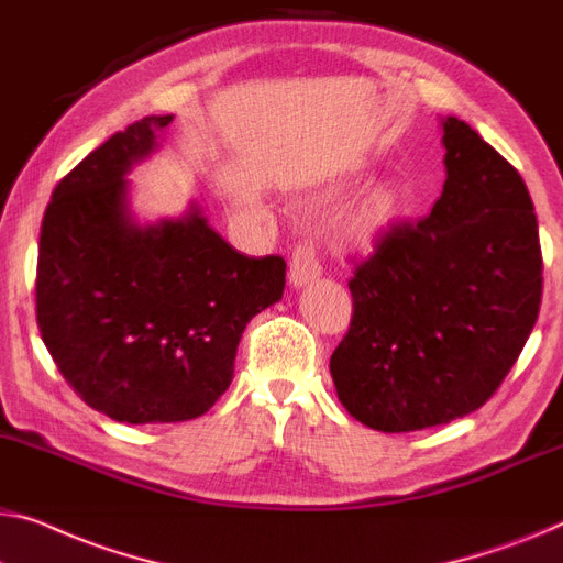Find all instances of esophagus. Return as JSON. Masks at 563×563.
I'll use <instances>...</instances> for the list:
<instances>
[{
	"mask_svg": "<svg viewBox=\"0 0 563 563\" xmlns=\"http://www.w3.org/2000/svg\"><path fill=\"white\" fill-rule=\"evenodd\" d=\"M318 275H321V263H318L316 247L310 242H300L290 260V285L292 288H303V285L313 283Z\"/></svg>",
	"mask_w": 563,
	"mask_h": 563,
	"instance_id": "obj_1",
	"label": "esophagus"
}]
</instances>
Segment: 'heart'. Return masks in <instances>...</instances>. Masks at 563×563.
I'll use <instances>...</instances> for the list:
<instances>
[{"mask_svg":"<svg viewBox=\"0 0 563 563\" xmlns=\"http://www.w3.org/2000/svg\"><path fill=\"white\" fill-rule=\"evenodd\" d=\"M399 205V195L389 187H379L374 191H368L366 199L362 201V207L356 209L354 217V230L362 234V238H368L376 230L382 228L384 222L394 214V209Z\"/></svg>","mask_w":563,"mask_h":563,"instance_id":"b5f03b06","label":"heart"}]
</instances>
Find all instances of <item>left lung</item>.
Segmentation results:
<instances>
[{
  "label": "left lung",
  "instance_id": "1",
  "mask_svg": "<svg viewBox=\"0 0 563 563\" xmlns=\"http://www.w3.org/2000/svg\"><path fill=\"white\" fill-rule=\"evenodd\" d=\"M440 125L442 195L356 267L354 318L331 356L339 401L379 432L483 407L539 318V222L521 174L465 121Z\"/></svg>",
  "mask_w": 563,
  "mask_h": 563
}]
</instances>
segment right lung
Listing matches in <instances>:
<instances>
[{
  "mask_svg": "<svg viewBox=\"0 0 563 563\" xmlns=\"http://www.w3.org/2000/svg\"><path fill=\"white\" fill-rule=\"evenodd\" d=\"M172 121L146 115L90 151L40 230L42 341L86 405L129 424L205 415L230 387L245 325L285 288V260L238 253L199 201L136 220L125 174Z\"/></svg>",
  "mask_w": 563,
  "mask_h": 563,
  "instance_id": "obj_1",
  "label": "right lung"
}]
</instances>
